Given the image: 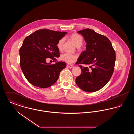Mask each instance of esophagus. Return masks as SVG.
<instances>
[{"mask_svg":"<svg viewBox=\"0 0 134 134\" xmlns=\"http://www.w3.org/2000/svg\"><path fill=\"white\" fill-rule=\"evenodd\" d=\"M74 66L73 65H71V64H67V67H69V68H72Z\"/></svg>","mask_w":134,"mask_h":134,"instance_id":"1","label":"esophagus"}]
</instances>
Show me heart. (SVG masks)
I'll use <instances>...</instances> for the list:
<instances>
[{
	"mask_svg": "<svg viewBox=\"0 0 134 134\" xmlns=\"http://www.w3.org/2000/svg\"><path fill=\"white\" fill-rule=\"evenodd\" d=\"M69 38L77 47H80L83 44V40L82 37L76 33H73L71 34L69 36ZM63 43V38H61L58 41L57 44V47L59 50L62 49ZM77 59V57L76 55L69 53H64L63 54H62L60 56L61 60L68 64L74 63L76 61Z\"/></svg>",
	"mask_w": 134,
	"mask_h": 134,
	"instance_id": "b5f03b06",
	"label": "heart"
}]
</instances>
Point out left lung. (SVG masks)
Listing matches in <instances>:
<instances>
[{
	"label": "left lung",
	"mask_w": 134,
	"mask_h": 134,
	"mask_svg": "<svg viewBox=\"0 0 134 134\" xmlns=\"http://www.w3.org/2000/svg\"><path fill=\"white\" fill-rule=\"evenodd\" d=\"M86 42V50L83 51L76 64L81 73L76 78L78 86L85 91L92 92L104 87L113 74L115 53L109 40L92 30L86 29L78 31ZM89 65V66H88Z\"/></svg>",
	"instance_id": "1"
}]
</instances>
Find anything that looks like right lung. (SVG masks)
I'll return each instance as SVG.
<instances>
[{"instance_id": "1", "label": "right lung", "mask_w": 134, "mask_h": 134, "mask_svg": "<svg viewBox=\"0 0 134 134\" xmlns=\"http://www.w3.org/2000/svg\"><path fill=\"white\" fill-rule=\"evenodd\" d=\"M67 32L48 29L36 31L25 38L19 50L20 66L24 75L32 85L47 88L57 81L66 63L48 64L47 58L56 61L60 56L57 44Z\"/></svg>"}]
</instances>
